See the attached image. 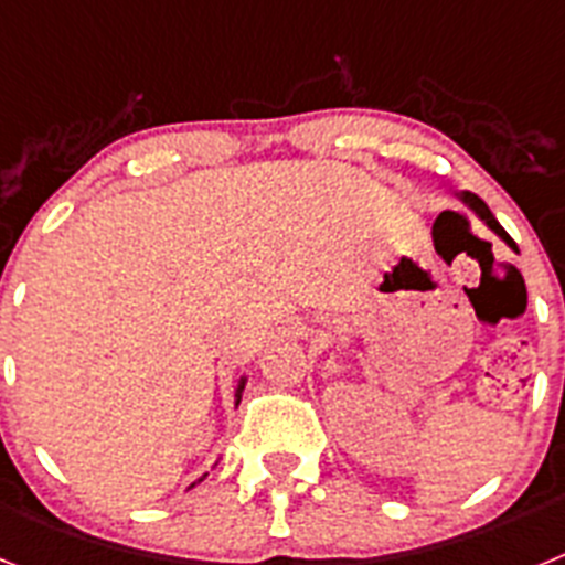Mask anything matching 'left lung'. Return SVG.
<instances>
[{"label":"left lung","instance_id":"left-lung-1","mask_svg":"<svg viewBox=\"0 0 565 565\" xmlns=\"http://www.w3.org/2000/svg\"><path fill=\"white\" fill-rule=\"evenodd\" d=\"M461 201L467 203V206L472 209V212H476L478 217H481V221L487 223V226L492 228V232L498 234V237H501V239H507V243H509V246H512V248H518V246H515V239H512V237H509L507 232H503V226H501V223L495 221V214L489 212V206H487V203L481 201V198H478V194H472V192H463V194H461ZM436 223H438V221H436Z\"/></svg>","mask_w":565,"mask_h":565}]
</instances>
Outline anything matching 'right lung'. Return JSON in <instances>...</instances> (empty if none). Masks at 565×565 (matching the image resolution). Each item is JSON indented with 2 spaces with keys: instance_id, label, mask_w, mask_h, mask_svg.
Returning a JSON list of instances; mask_svg holds the SVG:
<instances>
[{
  "instance_id": "1",
  "label": "right lung",
  "mask_w": 565,
  "mask_h": 565,
  "mask_svg": "<svg viewBox=\"0 0 565 565\" xmlns=\"http://www.w3.org/2000/svg\"><path fill=\"white\" fill-rule=\"evenodd\" d=\"M243 387H246V379H239V387H237V402H239V393H243ZM201 481H203V478H201ZM192 487H194V483H192Z\"/></svg>"
}]
</instances>
